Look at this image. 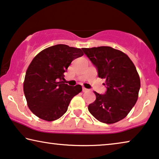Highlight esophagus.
I'll use <instances>...</instances> for the list:
<instances>
[{
    "label": "esophagus",
    "instance_id": "obj_1",
    "mask_svg": "<svg viewBox=\"0 0 159 159\" xmlns=\"http://www.w3.org/2000/svg\"><path fill=\"white\" fill-rule=\"evenodd\" d=\"M89 90L88 89H86V88H84V87H83V91H84V92H87V91H89Z\"/></svg>",
    "mask_w": 159,
    "mask_h": 159
}]
</instances>
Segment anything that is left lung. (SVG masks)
<instances>
[{
  "mask_svg": "<svg viewBox=\"0 0 159 159\" xmlns=\"http://www.w3.org/2000/svg\"><path fill=\"white\" fill-rule=\"evenodd\" d=\"M84 54L97 68L98 76L106 79L107 91H94L96 100L89 111L99 122L115 123L126 117L138 98L139 75L126 54L111 47L83 48Z\"/></svg>",
  "mask_w": 159,
  "mask_h": 159,
  "instance_id": "obj_1",
  "label": "left lung"
}]
</instances>
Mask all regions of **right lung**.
Instances as JSON below:
<instances>
[{
	"instance_id": "right-lung-1",
	"label": "right lung",
	"mask_w": 159,
	"mask_h": 159,
	"mask_svg": "<svg viewBox=\"0 0 159 159\" xmlns=\"http://www.w3.org/2000/svg\"><path fill=\"white\" fill-rule=\"evenodd\" d=\"M82 55L80 48L60 44L44 49L34 57L26 72L24 92L29 108L37 117L54 121L66 112L82 87L65 84L64 73L73 60Z\"/></svg>"
}]
</instances>
